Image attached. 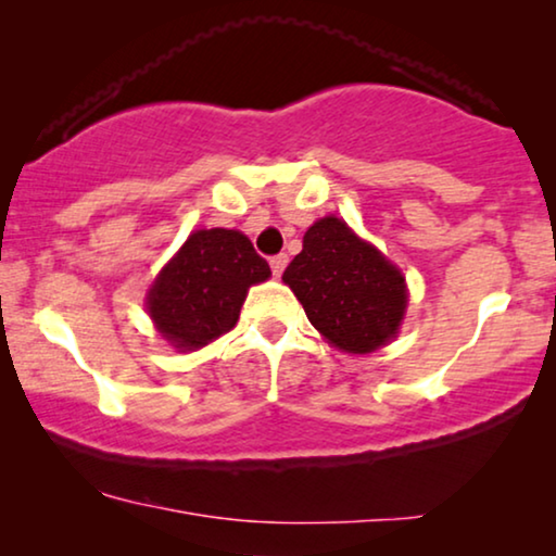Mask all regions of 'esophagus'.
<instances>
[{
	"mask_svg": "<svg viewBox=\"0 0 556 556\" xmlns=\"http://www.w3.org/2000/svg\"><path fill=\"white\" fill-rule=\"evenodd\" d=\"M286 265H288V255H286V253L270 257V270H273V276H276V278L283 276Z\"/></svg>",
	"mask_w": 556,
	"mask_h": 556,
	"instance_id": "esophagus-1",
	"label": "esophagus"
}]
</instances>
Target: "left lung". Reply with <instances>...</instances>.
<instances>
[{
  "label": "left lung",
  "instance_id": "left-lung-1",
  "mask_svg": "<svg viewBox=\"0 0 556 556\" xmlns=\"http://www.w3.org/2000/svg\"><path fill=\"white\" fill-rule=\"evenodd\" d=\"M283 283L314 329L341 352H375L397 337L405 318V276L333 215L308 227Z\"/></svg>",
  "mask_w": 556,
  "mask_h": 556
}]
</instances>
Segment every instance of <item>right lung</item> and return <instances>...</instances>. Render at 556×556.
<instances>
[{"mask_svg": "<svg viewBox=\"0 0 556 556\" xmlns=\"http://www.w3.org/2000/svg\"><path fill=\"white\" fill-rule=\"evenodd\" d=\"M268 278L270 265L242 232L194 230L149 288L147 308L174 349L194 352L230 331L248 288Z\"/></svg>", "mask_w": 556, "mask_h": 556, "instance_id": "obj_1", "label": "right lung"}]
</instances>
